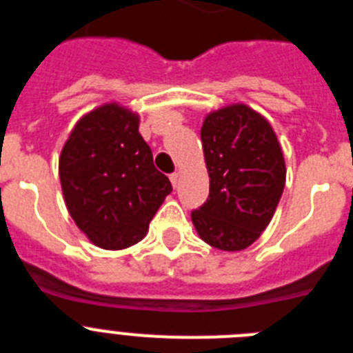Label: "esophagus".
<instances>
[{"instance_id": "1", "label": "esophagus", "mask_w": 353, "mask_h": 353, "mask_svg": "<svg viewBox=\"0 0 353 353\" xmlns=\"http://www.w3.org/2000/svg\"><path fill=\"white\" fill-rule=\"evenodd\" d=\"M170 180H171V183H173V187H179V183H180V174L179 173H173L170 176Z\"/></svg>"}]
</instances>
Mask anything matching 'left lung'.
I'll return each mask as SVG.
<instances>
[{
    "mask_svg": "<svg viewBox=\"0 0 353 353\" xmlns=\"http://www.w3.org/2000/svg\"><path fill=\"white\" fill-rule=\"evenodd\" d=\"M210 194L191 219L208 245L242 251L269 226L286 180L283 150L270 123L245 104L208 114L201 127Z\"/></svg>",
    "mask_w": 353,
    "mask_h": 353,
    "instance_id": "1",
    "label": "left lung"
}]
</instances>
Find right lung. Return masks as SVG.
Here are the masks:
<instances>
[{
    "label": "right lung",
    "mask_w": 353,
    "mask_h": 353,
    "mask_svg": "<svg viewBox=\"0 0 353 353\" xmlns=\"http://www.w3.org/2000/svg\"><path fill=\"white\" fill-rule=\"evenodd\" d=\"M138 129V114L117 102L104 104L77 121L60 155L68 214L93 244L109 251L145 239L173 191Z\"/></svg>",
    "instance_id": "add662e5"
}]
</instances>
